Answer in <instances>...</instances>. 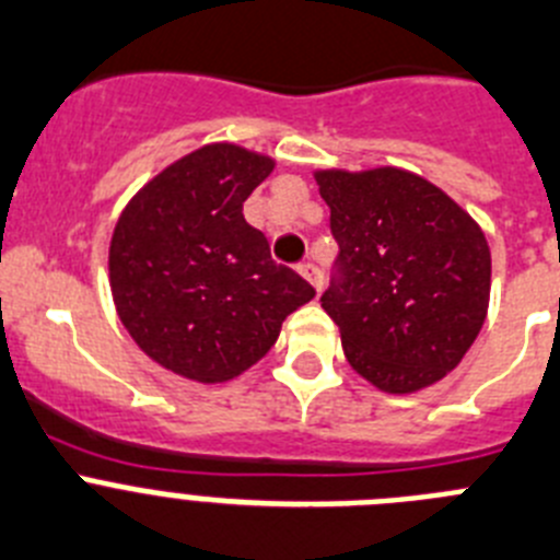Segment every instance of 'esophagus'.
<instances>
[{"mask_svg":"<svg viewBox=\"0 0 560 560\" xmlns=\"http://www.w3.org/2000/svg\"><path fill=\"white\" fill-rule=\"evenodd\" d=\"M299 270H301V276H304V279L310 281L317 292H320V287H324V273H320V268H317V265H312V261H304Z\"/></svg>","mask_w":560,"mask_h":560,"instance_id":"obj_1","label":"esophagus"}]
</instances>
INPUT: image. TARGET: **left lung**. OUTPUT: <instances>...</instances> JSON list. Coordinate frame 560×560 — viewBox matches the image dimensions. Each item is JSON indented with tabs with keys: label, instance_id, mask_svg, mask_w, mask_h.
I'll use <instances>...</instances> for the list:
<instances>
[{
	"label": "left lung",
	"instance_id": "left-lung-1",
	"mask_svg": "<svg viewBox=\"0 0 560 560\" xmlns=\"http://www.w3.org/2000/svg\"><path fill=\"white\" fill-rule=\"evenodd\" d=\"M315 178L340 245L320 306L340 326L346 360L385 393L443 380L488 312L491 250L480 225L405 170Z\"/></svg>",
	"mask_w": 560,
	"mask_h": 560
}]
</instances>
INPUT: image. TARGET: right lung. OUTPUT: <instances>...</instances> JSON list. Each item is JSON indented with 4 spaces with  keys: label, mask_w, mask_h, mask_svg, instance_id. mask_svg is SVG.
I'll return each mask as SVG.
<instances>
[{
    "label": "right lung",
    "mask_w": 560,
    "mask_h": 560,
    "mask_svg": "<svg viewBox=\"0 0 560 560\" xmlns=\"http://www.w3.org/2000/svg\"><path fill=\"white\" fill-rule=\"evenodd\" d=\"M273 159L206 144L125 206L110 236V292L136 346L186 380L229 382L268 354L315 290L270 259L243 203Z\"/></svg>",
    "instance_id": "1"
}]
</instances>
